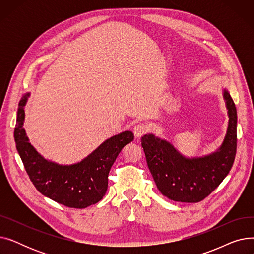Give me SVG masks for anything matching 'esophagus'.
Masks as SVG:
<instances>
[{
    "label": "esophagus",
    "instance_id": "obj_1",
    "mask_svg": "<svg viewBox=\"0 0 254 254\" xmlns=\"http://www.w3.org/2000/svg\"><path fill=\"white\" fill-rule=\"evenodd\" d=\"M148 131V127L146 126L145 124H138L135 127H134V134L136 136V138H141L143 135H145L146 132Z\"/></svg>",
    "mask_w": 254,
    "mask_h": 254
}]
</instances>
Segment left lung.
Segmentation results:
<instances>
[{
  "label": "left lung",
  "mask_w": 254,
  "mask_h": 254,
  "mask_svg": "<svg viewBox=\"0 0 254 254\" xmlns=\"http://www.w3.org/2000/svg\"><path fill=\"white\" fill-rule=\"evenodd\" d=\"M223 99L229 125L222 144L214 152L190 158L181 154L170 142L152 134L142 137L146 162L157 189L172 201L201 202L230 173L237 150V109L225 88Z\"/></svg>",
  "instance_id": "left-lung-1"
}]
</instances>
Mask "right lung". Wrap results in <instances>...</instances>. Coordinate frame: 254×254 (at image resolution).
Returning a JSON list of instances; mask_svg holds the SVG:
<instances>
[{
  "label": "right lung",
  "instance_id": "obj_1",
  "mask_svg": "<svg viewBox=\"0 0 254 254\" xmlns=\"http://www.w3.org/2000/svg\"><path fill=\"white\" fill-rule=\"evenodd\" d=\"M31 93L18 104L14 139L26 173L38 191L70 208L83 209L98 203L108 189V175L115 159L126 145L134 140L129 130L107 139L81 162L59 165L48 161L30 143L23 128L24 106Z\"/></svg>",
  "mask_w": 254,
  "mask_h": 254
}]
</instances>
